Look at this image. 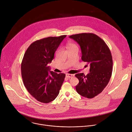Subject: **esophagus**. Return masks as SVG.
I'll list each match as a JSON object with an SVG mask.
<instances>
[{"label":"esophagus","mask_w":132,"mask_h":132,"mask_svg":"<svg viewBox=\"0 0 132 132\" xmlns=\"http://www.w3.org/2000/svg\"><path fill=\"white\" fill-rule=\"evenodd\" d=\"M66 77L68 78H70L73 77H74V75L72 74H66Z\"/></svg>","instance_id":"esophagus-1"}]
</instances>
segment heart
<instances>
[{"label": "heart", "instance_id": "obj_1", "mask_svg": "<svg viewBox=\"0 0 132 132\" xmlns=\"http://www.w3.org/2000/svg\"><path fill=\"white\" fill-rule=\"evenodd\" d=\"M76 46V45H75L74 44H73V43H71V42H68V43H67V45H66V48H67V50H68V49H69V48H71V47H73V46Z\"/></svg>", "mask_w": 132, "mask_h": 132}]
</instances>
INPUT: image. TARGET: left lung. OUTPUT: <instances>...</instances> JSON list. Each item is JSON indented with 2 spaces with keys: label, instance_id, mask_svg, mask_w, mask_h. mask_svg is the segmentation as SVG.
I'll list each match as a JSON object with an SVG mask.
<instances>
[{
  "label": "left lung",
  "instance_id": "1",
  "mask_svg": "<svg viewBox=\"0 0 132 132\" xmlns=\"http://www.w3.org/2000/svg\"><path fill=\"white\" fill-rule=\"evenodd\" d=\"M69 37L77 42L81 50V60L90 66V72L75 75L79 80L77 92L91 99L100 93L108 84L112 72V57L105 42L98 35L90 33L74 34Z\"/></svg>",
  "mask_w": 132,
  "mask_h": 132
}]
</instances>
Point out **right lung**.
<instances>
[{
  "label": "right lung",
  "mask_w": 132,
  "mask_h": 132,
  "mask_svg": "<svg viewBox=\"0 0 132 132\" xmlns=\"http://www.w3.org/2000/svg\"><path fill=\"white\" fill-rule=\"evenodd\" d=\"M66 36H50L37 40L29 46L24 55L21 67L23 84L38 101L47 103L59 95L65 74L50 71L48 64Z\"/></svg>",
  "instance_id": "obj_1"
}]
</instances>
